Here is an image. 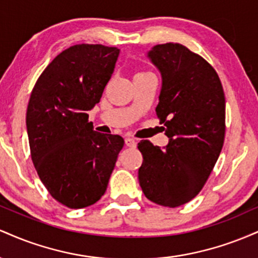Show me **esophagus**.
I'll use <instances>...</instances> for the list:
<instances>
[{
    "label": "esophagus",
    "mask_w": 258,
    "mask_h": 258,
    "mask_svg": "<svg viewBox=\"0 0 258 258\" xmlns=\"http://www.w3.org/2000/svg\"><path fill=\"white\" fill-rule=\"evenodd\" d=\"M125 144L130 148H136V147H137V141H136V139H133V138H126L125 139Z\"/></svg>",
    "instance_id": "1"
}]
</instances>
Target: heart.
<instances>
[{"instance_id": "obj_1", "label": "heart", "mask_w": 258, "mask_h": 258, "mask_svg": "<svg viewBox=\"0 0 258 258\" xmlns=\"http://www.w3.org/2000/svg\"><path fill=\"white\" fill-rule=\"evenodd\" d=\"M139 74H147V73H139Z\"/></svg>"}]
</instances>
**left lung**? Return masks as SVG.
<instances>
[{"label": "left lung", "instance_id": "8db88e82", "mask_svg": "<svg viewBox=\"0 0 258 258\" xmlns=\"http://www.w3.org/2000/svg\"><path fill=\"white\" fill-rule=\"evenodd\" d=\"M147 57L161 75L156 115L166 127L168 144L161 149L139 142V184L150 201L177 207L199 194L220 156L224 92L214 68L183 44H156Z\"/></svg>", "mask_w": 258, "mask_h": 258}]
</instances>
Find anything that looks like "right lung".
Returning <instances> with one entry per match:
<instances>
[{
  "mask_svg": "<svg viewBox=\"0 0 258 258\" xmlns=\"http://www.w3.org/2000/svg\"><path fill=\"white\" fill-rule=\"evenodd\" d=\"M120 49L75 44L58 54L38 78L26 111L31 159L55 200L70 209L103 197L123 138L88 122L114 73Z\"/></svg>",
  "mask_w": 258,
  "mask_h": 258,
  "instance_id": "obj_1",
  "label": "right lung"
}]
</instances>
